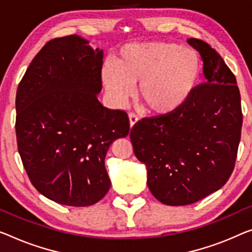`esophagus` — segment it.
I'll return each instance as SVG.
<instances>
[{"mask_svg": "<svg viewBox=\"0 0 252 252\" xmlns=\"http://www.w3.org/2000/svg\"><path fill=\"white\" fill-rule=\"evenodd\" d=\"M129 120H130V126L132 127L138 122L139 119H138V116L134 114V113H130L129 114Z\"/></svg>", "mask_w": 252, "mask_h": 252, "instance_id": "obj_1", "label": "esophagus"}]
</instances>
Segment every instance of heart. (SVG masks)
I'll return each instance as SVG.
<instances>
[{
  "mask_svg": "<svg viewBox=\"0 0 252 252\" xmlns=\"http://www.w3.org/2000/svg\"><path fill=\"white\" fill-rule=\"evenodd\" d=\"M204 63L192 48L175 43L127 44L105 63L100 80L118 105H125L139 85L138 97L146 110L168 115L185 106L198 88Z\"/></svg>",
  "mask_w": 252,
  "mask_h": 252,
  "instance_id": "heart-1",
  "label": "heart"
}]
</instances>
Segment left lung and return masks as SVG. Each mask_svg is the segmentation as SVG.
Returning a JSON list of instances; mask_svg holds the SVG:
<instances>
[{
    "label": "left lung",
    "mask_w": 252,
    "mask_h": 252,
    "mask_svg": "<svg viewBox=\"0 0 252 252\" xmlns=\"http://www.w3.org/2000/svg\"><path fill=\"white\" fill-rule=\"evenodd\" d=\"M187 42L201 56L206 82L179 111L141 119L130 132L150 192L168 206L193 204L220 190L233 172L241 138L234 74L209 44Z\"/></svg>",
    "instance_id": "8db88e82"
}]
</instances>
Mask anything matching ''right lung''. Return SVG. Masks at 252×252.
I'll use <instances>...</instances> for the list:
<instances>
[{
    "label": "right lung",
    "instance_id": "obj_1",
    "mask_svg": "<svg viewBox=\"0 0 252 252\" xmlns=\"http://www.w3.org/2000/svg\"><path fill=\"white\" fill-rule=\"evenodd\" d=\"M103 50L78 35L48 42L18 86V150L32 186L60 205L85 207L110 190L105 156L127 136L125 111L104 107Z\"/></svg>",
    "mask_w": 252,
    "mask_h": 252
}]
</instances>
